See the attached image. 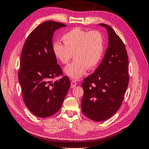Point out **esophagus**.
Returning a JSON list of instances; mask_svg holds the SVG:
<instances>
[{"label":"esophagus","mask_w":149,"mask_h":149,"mask_svg":"<svg viewBox=\"0 0 149 149\" xmlns=\"http://www.w3.org/2000/svg\"><path fill=\"white\" fill-rule=\"evenodd\" d=\"M76 85H77V82L74 80H72L71 81V88L75 87Z\"/></svg>","instance_id":"34e87169"}]
</instances>
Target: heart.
<instances>
[{
  "label": "heart",
  "instance_id": "obj_1",
  "mask_svg": "<svg viewBox=\"0 0 149 149\" xmlns=\"http://www.w3.org/2000/svg\"><path fill=\"white\" fill-rule=\"evenodd\" d=\"M62 40L65 45L55 42L54 53L63 64H68L74 55V61L64 70L69 77L80 78L87 69H94L100 63L104 51V38L99 31L88 32L75 28L64 34Z\"/></svg>",
  "mask_w": 149,
  "mask_h": 149
}]
</instances>
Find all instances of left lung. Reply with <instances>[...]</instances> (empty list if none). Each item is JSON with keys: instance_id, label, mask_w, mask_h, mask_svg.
I'll use <instances>...</instances> for the list:
<instances>
[{"instance_id": "left-lung-1", "label": "left lung", "mask_w": 149, "mask_h": 149, "mask_svg": "<svg viewBox=\"0 0 149 149\" xmlns=\"http://www.w3.org/2000/svg\"><path fill=\"white\" fill-rule=\"evenodd\" d=\"M108 34V47L101 63L84 78L81 110L90 119L101 122L116 113L129 83L128 56L123 41L110 26L100 24Z\"/></svg>"}]
</instances>
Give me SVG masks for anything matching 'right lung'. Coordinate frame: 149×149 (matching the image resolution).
I'll return each instance as SVG.
<instances>
[{
  "label": "right lung",
  "instance_id": "obj_1",
  "mask_svg": "<svg viewBox=\"0 0 149 149\" xmlns=\"http://www.w3.org/2000/svg\"><path fill=\"white\" fill-rule=\"evenodd\" d=\"M66 27L60 22L47 21L29 35L23 47L18 80L23 98L36 116L48 117L60 110L70 87L67 76L53 82L62 74L54 53L52 38L58 29Z\"/></svg>",
  "mask_w": 149,
  "mask_h": 149
}]
</instances>
